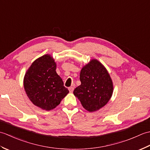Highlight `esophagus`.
I'll return each instance as SVG.
<instances>
[{"mask_svg":"<svg viewBox=\"0 0 150 150\" xmlns=\"http://www.w3.org/2000/svg\"><path fill=\"white\" fill-rule=\"evenodd\" d=\"M68 90H69V91L70 93H72V92L73 91V90H74V88L71 86V87H69V88H68Z\"/></svg>","mask_w":150,"mask_h":150,"instance_id":"34e87169","label":"esophagus"}]
</instances>
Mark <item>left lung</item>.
Listing matches in <instances>:
<instances>
[{
	"instance_id": "left-lung-1",
	"label": "left lung",
	"mask_w": 150,
	"mask_h": 150,
	"mask_svg": "<svg viewBox=\"0 0 150 150\" xmlns=\"http://www.w3.org/2000/svg\"><path fill=\"white\" fill-rule=\"evenodd\" d=\"M81 84L73 94L84 109L90 112L97 111L106 105L113 91V82L106 68L96 59H92L82 68Z\"/></svg>"
}]
</instances>
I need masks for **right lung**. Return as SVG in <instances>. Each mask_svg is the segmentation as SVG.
<instances>
[{"label":"right lung","instance_id":"right-lung-1","mask_svg":"<svg viewBox=\"0 0 150 150\" xmlns=\"http://www.w3.org/2000/svg\"><path fill=\"white\" fill-rule=\"evenodd\" d=\"M56 67L53 57L44 55L32 63L24 78L28 98L34 105L47 111L56 108L69 93L56 72Z\"/></svg>","mask_w":150,"mask_h":150}]
</instances>
